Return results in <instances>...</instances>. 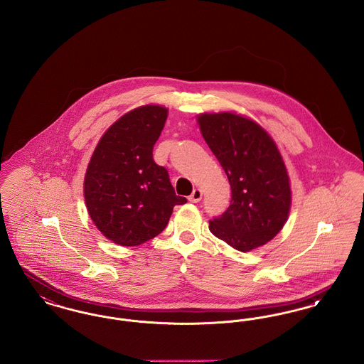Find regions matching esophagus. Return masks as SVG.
<instances>
[{
    "label": "esophagus",
    "instance_id": "34e87169",
    "mask_svg": "<svg viewBox=\"0 0 364 364\" xmlns=\"http://www.w3.org/2000/svg\"><path fill=\"white\" fill-rule=\"evenodd\" d=\"M202 191L199 190V188H196V190H193V192L191 193L190 198V202H192V203H198L200 199H202Z\"/></svg>",
    "mask_w": 364,
    "mask_h": 364
}]
</instances>
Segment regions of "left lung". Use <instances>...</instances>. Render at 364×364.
Wrapping results in <instances>:
<instances>
[{
	"label": "left lung",
	"instance_id": "obj_1",
	"mask_svg": "<svg viewBox=\"0 0 364 364\" xmlns=\"http://www.w3.org/2000/svg\"><path fill=\"white\" fill-rule=\"evenodd\" d=\"M198 122L232 190L229 208L210 221V232L242 252L270 242L287 223L292 200L274 140L259 124L230 112L203 113Z\"/></svg>",
	"mask_w": 364,
	"mask_h": 364
}]
</instances>
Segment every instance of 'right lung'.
I'll return each mask as SVG.
<instances>
[{
    "label": "right lung",
    "mask_w": 364,
    "mask_h": 364,
    "mask_svg": "<svg viewBox=\"0 0 364 364\" xmlns=\"http://www.w3.org/2000/svg\"><path fill=\"white\" fill-rule=\"evenodd\" d=\"M168 109L146 105L114 122L95 147L85 177L87 210L109 240L134 247L156 237L165 226L177 196L169 173L153 159Z\"/></svg>",
    "instance_id": "right-lung-1"
}]
</instances>
